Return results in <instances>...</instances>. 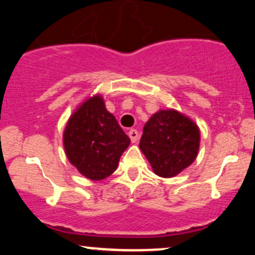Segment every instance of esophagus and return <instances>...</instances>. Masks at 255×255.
Masks as SVG:
<instances>
[{
  "instance_id": "34e87169",
  "label": "esophagus",
  "mask_w": 255,
  "mask_h": 255,
  "mask_svg": "<svg viewBox=\"0 0 255 255\" xmlns=\"http://www.w3.org/2000/svg\"><path fill=\"white\" fill-rule=\"evenodd\" d=\"M128 137H130L131 142L136 143L137 139H138V131L134 130V128H131V130L128 131Z\"/></svg>"
}]
</instances>
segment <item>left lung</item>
<instances>
[{
    "mask_svg": "<svg viewBox=\"0 0 255 255\" xmlns=\"http://www.w3.org/2000/svg\"><path fill=\"white\" fill-rule=\"evenodd\" d=\"M199 128L178 111L161 110L143 128L139 148L155 174L172 178L196 160Z\"/></svg>",
    "mask_w": 255,
    "mask_h": 255,
    "instance_id": "obj_1",
    "label": "left lung"
}]
</instances>
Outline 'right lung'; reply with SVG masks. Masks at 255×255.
Segmentation results:
<instances>
[{
    "label": "right lung",
    "instance_id": "add662e5",
    "mask_svg": "<svg viewBox=\"0 0 255 255\" xmlns=\"http://www.w3.org/2000/svg\"><path fill=\"white\" fill-rule=\"evenodd\" d=\"M63 143L69 161L81 174L103 180L117 169L130 138L106 110L103 98L95 95L70 117Z\"/></svg>",
    "mask_w": 255,
    "mask_h": 255
}]
</instances>
